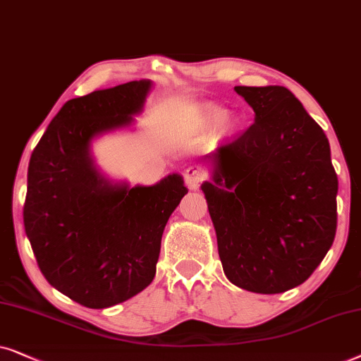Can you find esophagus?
<instances>
[{
	"label": "esophagus",
	"mask_w": 361,
	"mask_h": 361,
	"mask_svg": "<svg viewBox=\"0 0 361 361\" xmlns=\"http://www.w3.org/2000/svg\"><path fill=\"white\" fill-rule=\"evenodd\" d=\"M203 180H204V173L198 166H190L188 170L185 171V181H186V186H188L190 190L198 188L200 183Z\"/></svg>",
	"instance_id": "esophagus-1"
}]
</instances>
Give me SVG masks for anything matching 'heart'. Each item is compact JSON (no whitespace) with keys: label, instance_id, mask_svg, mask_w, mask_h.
<instances>
[{"label":"heart","instance_id":"b5f03b06","mask_svg":"<svg viewBox=\"0 0 361 361\" xmlns=\"http://www.w3.org/2000/svg\"><path fill=\"white\" fill-rule=\"evenodd\" d=\"M226 118V110L218 105H201L196 109L193 127L200 132L213 130Z\"/></svg>","mask_w":361,"mask_h":361}]
</instances>
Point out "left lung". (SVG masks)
<instances>
[{"label": "left lung", "instance_id": "8db88e82", "mask_svg": "<svg viewBox=\"0 0 361 361\" xmlns=\"http://www.w3.org/2000/svg\"><path fill=\"white\" fill-rule=\"evenodd\" d=\"M234 90L254 110L241 137L208 155L201 185L226 277L256 294L300 286L337 231V173L329 138L282 85Z\"/></svg>", "mask_w": 361, "mask_h": 361}]
</instances>
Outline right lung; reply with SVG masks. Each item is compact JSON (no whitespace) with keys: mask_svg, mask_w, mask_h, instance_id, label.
Here are the masks:
<instances>
[{"mask_svg":"<svg viewBox=\"0 0 361 361\" xmlns=\"http://www.w3.org/2000/svg\"><path fill=\"white\" fill-rule=\"evenodd\" d=\"M152 85L132 80L67 100L30 160L23 216L37 266L89 309L122 304L152 284L163 229L188 193L178 173L130 186L95 165L92 142L132 127Z\"/></svg>","mask_w":361,"mask_h":361,"instance_id":"1","label":"right lung"}]
</instances>
